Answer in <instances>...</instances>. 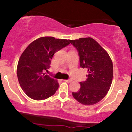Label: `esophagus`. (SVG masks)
I'll use <instances>...</instances> for the list:
<instances>
[{"instance_id":"esophagus-1","label":"esophagus","mask_w":132,"mask_h":132,"mask_svg":"<svg viewBox=\"0 0 132 132\" xmlns=\"http://www.w3.org/2000/svg\"><path fill=\"white\" fill-rule=\"evenodd\" d=\"M63 81L66 82H68V83L71 82H72V80L71 79H64V80H63Z\"/></svg>"}]
</instances>
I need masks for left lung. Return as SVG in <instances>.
Here are the masks:
<instances>
[{
	"instance_id": "1",
	"label": "left lung",
	"mask_w": 132,
	"mask_h": 132,
	"mask_svg": "<svg viewBox=\"0 0 132 132\" xmlns=\"http://www.w3.org/2000/svg\"><path fill=\"white\" fill-rule=\"evenodd\" d=\"M69 41L78 50L80 66L87 68L88 72L86 81L80 82V89L72 92V96L82 104L93 105L109 90L113 78L112 61L107 51L92 38Z\"/></svg>"
}]
</instances>
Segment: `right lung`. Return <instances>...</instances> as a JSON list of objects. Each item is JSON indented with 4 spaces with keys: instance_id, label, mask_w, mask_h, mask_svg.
<instances>
[{
    "instance_id": "obj_1",
    "label": "right lung",
    "mask_w": 132,
    "mask_h": 132,
    "mask_svg": "<svg viewBox=\"0 0 132 132\" xmlns=\"http://www.w3.org/2000/svg\"><path fill=\"white\" fill-rule=\"evenodd\" d=\"M69 45L68 40L41 37L27 47L18 62L16 73L22 90L31 99H46L58 89L57 80L46 73L57 51Z\"/></svg>"
}]
</instances>
